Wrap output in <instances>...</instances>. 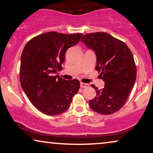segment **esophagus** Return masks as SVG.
Returning a JSON list of instances; mask_svg holds the SVG:
<instances>
[{
	"label": "esophagus",
	"instance_id": "esophagus-1",
	"mask_svg": "<svg viewBox=\"0 0 153 153\" xmlns=\"http://www.w3.org/2000/svg\"><path fill=\"white\" fill-rule=\"evenodd\" d=\"M80 86H81V88H88V87L89 86V85L88 83H80Z\"/></svg>",
	"mask_w": 153,
	"mask_h": 153
}]
</instances>
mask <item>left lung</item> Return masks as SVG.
<instances>
[{
    "label": "left lung",
    "mask_w": 153,
    "mask_h": 153,
    "mask_svg": "<svg viewBox=\"0 0 153 153\" xmlns=\"http://www.w3.org/2000/svg\"><path fill=\"white\" fill-rule=\"evenodd\" d=\"M81 42L95 52L96 70L105 82L101 90L91 85L96 96L90 107L98 114H114L124 106L135 84L137 69L133 54L124 42L107 33H87Z\"/></svg>",
    "instance_id": "obj_1"
}]
</instances>
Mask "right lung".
I'll list each match as a JSON object with an SVG mask.
<instances>
[{
  "label": "right lung",
  "mask_w": 153,
  "mask_h": 153,
  "mask_svg": "<svg viewBox=\"0 0 153 153\" xmlns=\"http://www.w3.org/2000/svg\"><path fill=\"white\" fill-rule=\"evenodd\" d=\"M81 33L51 31L26 44L21 55L20 81L30 102L42 113L57 116L68 109L80 88L79 80L59 76L68 49L78 43Z\"/></svg>",
  "instance_id": "1"
}]
</instances>
